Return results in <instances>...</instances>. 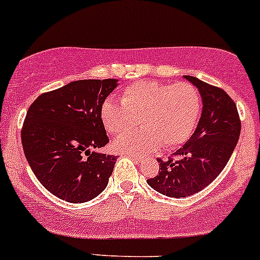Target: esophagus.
<instances>
[{"label":"esophagus","instance_id":"obj_1","mask_svg":"<svg viewBox=\"0 0 260 260\" xmlns=\"http://www.w3.org/2000/svg\"><path fill=\"white\" fill-rule=\"evenodd\" d=\"M131 158H132V159H135V161H137V162H139V161L142 160V156L135 155V154H131Z\"/></svg>","mask_w":260,"mask_h":260}]
</instances>
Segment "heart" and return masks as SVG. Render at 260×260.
<instances>
[{
    "label": "heart",
    "instance_id": "b5f03b06",
    "mask_svg": "<svg viewBox=\"0 0 260 260\" xmlns=\"http://www.w3.org/2000/svg\"><path fill=\"white\" fill-rule=\"evenodd\" d=\"M202 112V98L190 82L137 81L122 91L121 104L107 99L101 119L107 132L118 136L140 121L143 128L116 139L115 148L131 154L152 153L159 147L175 149L193 135Z\"/></svg>",
    "mask_w": 260,
    "mask_h": 260
}]
</instances>
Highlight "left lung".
<instances>
[{
  "label": "left lung",
  "instance_id": "obj_1",
  "mask_svg": "<svg viewBox=\"0 0 260 260\" xmlns=\"http://www.w3.org/2000/svg\"><path fill=\"white\" fill-rule=\"evenodd\" d=\"M199 88L202 115L195 132L168 160L156 159L159 173L150 187L169 198H186L210 185L223 170L241 135V118L232 99L221 87L186 75Z\"/></svg>",
  "mask_w": 260,
  "mask_h": 260
}]
</instances>
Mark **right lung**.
Here are the masks:
<instances>
[{"label":"right lung","mask_w":260,"mask_h":260,"mask_svg":"<svg viewBox=\"0 0 260 260\" xmlns=\"http://www.w3.org/2000/svg\"><path fill=\"white\" fill-rule=\"evenodd\" d=\"M117 80H78L42 93L25 115L21 139L34 175L53 195L86 202L108 184L117 156L93 152L110 139L101 105Z\"/></svg>","instance_id":"obj_1"}]
</instances>
